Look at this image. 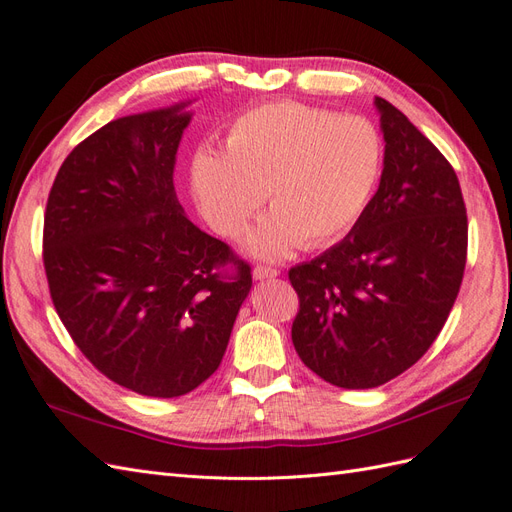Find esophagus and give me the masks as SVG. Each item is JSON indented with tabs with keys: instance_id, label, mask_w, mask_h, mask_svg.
Returning <instances> with one entry per match:
<instances>
[{
	"instance_id": "34e87169",
	"label": "esophagus",
	"mask_w": 512,
	"mask_h": 512,
	"mask_svg": "<svg viewBox=\"0 0 512 512\" xmlns=\"http://www.w3.org/2000/svg\"><path fill=\"white\" fill-rule=\"evenodd\" d=\"M279 274V270L276 268H270V266H255L253 268V279L255 281H264V279H274V276Z\"/></svg>"
}]
</instances>
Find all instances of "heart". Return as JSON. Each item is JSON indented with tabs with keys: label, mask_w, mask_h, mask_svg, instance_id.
Returning a JSON list of instances; mask_svg holds the SVG:
<instances>
[{
	"label": "heart",
	"mask_w": 512,
	"mask_h": 512,
	"mask_svg": "<svg viewBox=\"0 0 512 512\" xmlns=\"http://www.w3.org/2000/svg\"><path fill=\"white\" fill-rule=\"evenodd\" d=\"M384 171V139L360 115L300 102H268L227 128L225 154L193 160V193L206 221L238 238L266 201L272 210L248 233V251L283 257L300 244L324 248L352 231Z\"/></svg>",
	"instance_id": "heart-1"
}]
</instances>
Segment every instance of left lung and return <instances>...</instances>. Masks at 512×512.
<instances>
[{"mask_svg":"<svg viewBox=\"0 0 512 512\" xmlns=\"http://www.w3.org/2000/svg\"><path fill=\"white\" fill-rule=\"evenodd\" d=\"M384 171L367 212L326 253L289 270L300 360L328 384L377 388L416 364L442 332L467 257V214L444 154L375 98Z\"/></svg>","mask_w":512,"mask_h":512,"instance_id":"left-lung-1","label":"left lung"}]
</instances>
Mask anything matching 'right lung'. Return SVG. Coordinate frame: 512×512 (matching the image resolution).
I'll return each instance as SVG.
<instances>
[{
	"label": "right lung",
	"mask_w": 512,
	"mask_h": 512,
	"mask_svg": "<svg viewBox=\"0 0 512 512\" xmlns=\"http://www.w3.org/2000/svg\"><path fill=\"white\" fill-rule=\"evenodd\" d=\"M184 107L126 115L81 141L55 175L42 231L51 300L72 341L111 382L158 399L218 369L253 285L251 266L175 197Z\"/></svg>",
	"instance_id": "obj_1"
}]
</instances>
